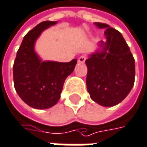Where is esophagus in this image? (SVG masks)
I'll use <instances>...</instances> for the list:
<instances>
[{"label":"esophagus","mask_w":147,"mask_h":147,"mask_svg":"<svg viewBox=\"0 0 147 147\" xmlns=\"http://www.w3.org/2000/svg\"><path fill=\"white\" fill-rule=\"evenodd\" d=\"M86 60V57L85 56H81L79 58H78V63H84Z\"/></svg>","instance_id":"34e87169"}]
</instances>
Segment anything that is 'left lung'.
<instances>
[{
  "instance_id": "obj_1",
  "label": "left lung",
  "mask_w": 147,
  "mask_h": 147,
  "mask_svg": "<svg viewBox=\"0 0 147 147\" xmlns=\"http://www.w3.org/2000/svg\"><path fill=\"white\" fill-rule=\"evenodd\" d=\"M104 32L106 42L85 61L88 67L87 90L99 105L112 107L123 101L131 91L135 77V62L121 33L109 25L96 22Z\"/></svg>"
}]
</instances>
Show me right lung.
I'll list each match as a JSON object with an SVG mask.
<instances>
[{
  "label": "right lung",
  "instance_id": "right-lung-1",
  "mask_svg": "<svg viewBox=\"0 0 147 147\" xmlns=\"http://www.w3.org/2000/svg\"><path fill=\"white\" fill-rule=\"evenodd\" d=\"M57 21H43L24 37L13 67V84L22 101L36 109L54 106L60 98L63 83L77 64V59L68 63L42 61L34 51L41 32Z\"/></svg>",
  "mask_w": 147,
  "mask_h": 147
}]
</instances>
